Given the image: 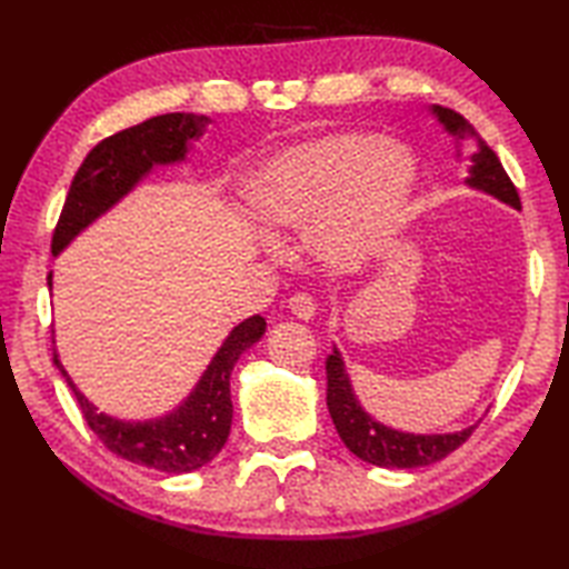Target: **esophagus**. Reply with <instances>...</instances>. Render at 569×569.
Wrapping results in <instances>:
<instances>
[{
	"label": "esophagus",
	"mask_w": 569,
	"mask_h": 569,
	"mask_svg": "<svg viewBox=\"0 0 569 569\" xmlns=\"http://www.w3.org/2000/svg\"><path fill=\"white\" fill-rule=\"evenodd\" d=\"M288 310H291L296 318L308 322V320L316 318L318 306H316V300H312L308 293H296L291 300H288Z\"/></svg>",
	"instance_id": "obj_1"
}]
</instances>
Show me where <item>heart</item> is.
I'll return each mask as SVG.
<instances>
[{"instance_id": "obj_1", "label": "heart", "mask_w": 569, "mask_h": 569, "mask_svg": "<svg viewBox=\"0 0 569 569\" xmlns=\"http://www.w3.org/2000/svg\"><path fill=\"white\" fill-rule=\"evenodd\" d=\"M416 186L403 147L337 131L271 156L249 186V208L271 234L310 232L316 257L352 269L396 232Z\"/></svg>"}]
</instances>
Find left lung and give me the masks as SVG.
<instances>
[{"mask_svg": "<svg viewBox=\"0 0 569 569\" xmlns=\"http://www.w3.org/2000/svg\"><path fill=\"white\" fill-rule=\"evenodd\" d=\"M430 114L438 119L447 134L455 139L457 159L462 156L459 143H471V147H475V153L469 156L465 183L501 200L503 204H511L513 210H521V198H518L511 178L506 176L499 156L487 147V141L477 134V129L471 127L462 114L447 110V107L440 104H432ZM325 369H328V408L335 428L340 432L342 442L349 447V452H355L369 465L386 469H413L435 465L440 462L442 457L455 452L479 426V422H475V426H467L457 432L430 435L389 428L377 418H371L365 406L359 403V398L352 389V381H349L345 359L337 347L332 349L328 361H325Z\"/></svg>", "mask_w": 569, "mask_h": 569, "instance_id": "obj_1", "label": "left lung"}]
</instances>
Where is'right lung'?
Instances as JSON below:
<instances>
[{
	"label": "right lung",
	"mask_w": 569,
	"mask_h": 569,
	"mask_svg": "<svg viewBox=\"0 0 569 569\" xmlns=\"http://www.w3.org/2000/svg\"><path fill=\"white\" fill-rule=\"evenodd\" d=\"M210 117L192 112H171L151 117L147 122L119 131L100 141L78 168L68 198L56 224L51 251L58 257L72 239L84 232L94 220L110 212L127 198L156 166H176L188 159L192 141L204 134ZM53 288V273H48V291ZM266 332L261 316L247 318L224 337L208 369L173 410L147 420H122L100 413L88 401L53 349V365L63 373L70 391L82 410V418L110 452L129 462L151 467L166 475H188L204 467L222 450L232 428V393L229 377L237 359L257 345Z\"/></svg>",
	"instance_id": "obj_1"
}]
</instances>
